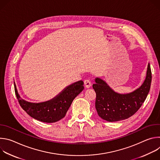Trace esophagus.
<instances>
[{"label": "esophagus", "instance_id": "34e87169", "mask_svg": "<svg viewBox=\"0 0 160 160\" xmlns=\"http://www.w3.org/2000/svg\"><path fill=\"white\" fill-rule=\"evenodd\" d=\"M84 85L85 87L87 88H89L91 86V82L89 79H85L84 80Z\"/></svg>", "mask_w": 160, "mask_h": 160}]
</instances>
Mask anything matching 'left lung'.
<instances>
[{"label":"left lung","instance_id":"8db88e82","mask_svg":"<svg viewBox=\"0 0 160 160\" xmlns=\"http://www.w3.org/2000/svg\"><path fill=\"white\" fill-rule=\"evenodd\" d=\"M152 73L149 63L143 84L133 92L120 94L100 78H96L92 87L96 93V108L98 115L104 120L112 122L127 119L139 110L149 92Z\"/></svg>","mask_w":160,"mask_h":160}]
</instances>
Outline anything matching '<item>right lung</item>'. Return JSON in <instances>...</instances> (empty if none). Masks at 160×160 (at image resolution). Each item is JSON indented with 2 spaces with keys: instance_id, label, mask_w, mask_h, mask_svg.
Listing matches in <instances>:
<instances>
[{
  "instance_id": "add662e5",
  "label": "right lung",
  "mask_w": 160,
  "mask_h": 160,
  "mask_svg": "<svg viewBox=\"0 0 160 160\" xmlns=\"http://www.w3.org/2000/svg\"><path fill=\"white\" fill-rule=\"evenodd\" d=\"M83 88V82L80 80L66 87L59 96L51 101L32 103L20 98L14 83L15 94L22 109L34 119L45 123L56 122L64 118L74 99Z\"/></svg>"
}]
</instances>
